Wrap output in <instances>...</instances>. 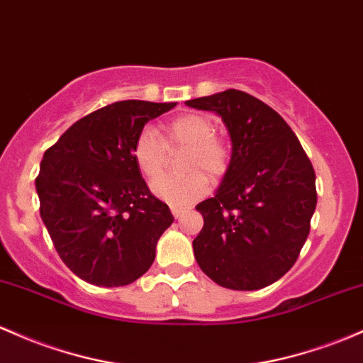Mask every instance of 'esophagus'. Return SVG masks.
Instances as JSON below:
<instances>
[{"label": "esophagus", "mask_w": 363, "mask_h": 363, "mask_svg": "<svg viewBox=\"0 0 363 363\" xmlns=\"http://www.w3.org/2000/svg\"><path fill=\"white\" fill-rule=\"evenodd\" d=\"M170 210H172V215H174L175 218H179L182 213L186 212V208H182V206H172V208H170Z\"/></svg>", "instance_id": "34e87169"}]
</instances>
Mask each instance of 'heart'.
<instances>
[{
	"mask_svg": "<svg viewBox=\"0 0 363 363\" xmlns=\"http://www.w3.org/2000/svg\"><path fill=\"white\" fill-rule=\"evenodd\" d=\"M186 147L182 178L157 177L166 161L167 149ZM133 160L143 177L154 179L151 193L158 200L174 206H184L200 200L208 189L210 179L217 181L227 172L230 163V150L224 139L215 136V125L201 113H184L175 117L163 127L162 139L155 130L143 129L133 143Z\"/></svg>",
	"mask_w": 363,
	"mask_h": 363,
	"instance_id": "b5f03b06",
	"label": "heart"
}]
</instances>
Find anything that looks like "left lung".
<instances>
[{"mask_svg":"<svg viewBox=\"0 0 363 363\" xmlns=\"http://www.w3.org/2000/svg\"><path fill=\"white\" fill-rule=\"evenodd\" d=\"M186 105L220 115L233 143L220 188L196 205L205 224L194 258L222 288H265L291 269L308 238L317 205L312 162L284 118L252 94L227 89Z\"/></svg>","mask_w":363,"mask_h":363,"instance_id":"8db88e82","label":"left lung"}]
</instances>
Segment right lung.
<instances>
[{"mask_svg":"<svg viewBox=\"0 0 363 363\" xmlns=\"http://www.w3.org/2000/svg\"><path fill=\"white\" fill-rule=\"evenodd\" d=\"M174 106L111 103L75 122L45 151L35 177L41 218L63 264L89 284L117 288L141 277L174 222L130 153L145 123Z\"/></svg>","mask_w":363,"mask_h":363,"instance_id":"obj_1","label":"right lung"}]
</instances>
